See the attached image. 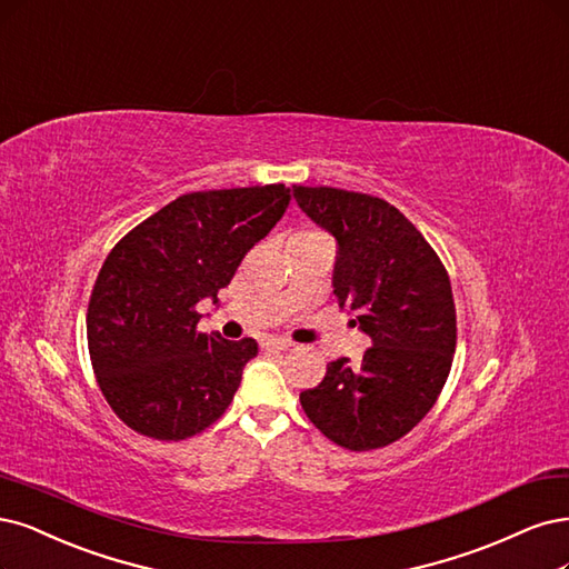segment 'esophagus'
<instances>
[{
  "mask_svg": "<svg viewBox=\"0 0 569 569\" xmlns=\"http://www.w3.org/2000/svg\"><path fill=\"white\" fill-rule=\"evenodd\" d=\"M261 348H266V350H287V348H291V343L284 341V339H266L261 343Z\"/></svg>",
  "mask_w": 569,
  "mask_h": 569,
  "instance_id": "obj_1",
  "label": "esophagus"
}]
</instances>
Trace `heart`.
Here are the masks:
<instances>
[{"instance_id":"b5f03b06","label":"heart","mask_w":569,"mask_h":569,"mask_svg":"<svg viewBox=\"0 0 569 569\" xmlns=\"http://www.w3.org/2000/svg\"><path fill=\"white\" fill-rule=\"evenodd\" d=\"M297 240H325L320 232H301V234H297Z\"/></svg>"}]
</instances>
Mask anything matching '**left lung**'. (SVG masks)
Wrapping results in <instances>:
<instances>
[{"instance_id":"1","label":"left lung","mask_w":569,"mask_h":569,"mask_svg":"<svg viewBox=\"0 0 569 569\" xmlns=\"http://www.w3.org/2000/svg\"><path fill=\"white\" fill-rule=\"evenodd\" d=\"M293 198L337 240L335 297L371 339L358 365L329 362L301 407L352 452L386 447L428 415L447 381L457 346L452 284L433 247L386 200L327 186H293Z\"/></svg>"}]
</instances>
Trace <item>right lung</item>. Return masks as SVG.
I'll return each mask as SVG.
<instances>
[{
  "label": "right lung",
  "mask_w": 569,
  "mask_h": 569,
  "mask_svg": "<svg viewBox=\"0 0 569 569\" xmlns=\"http://www.w3.org/2000/svg\"><path fill=\"white\" fill-rule=\"evenodd\" d=\"M282 183L188 192L114 244L98 272L87 339L98 386L136 433L186 440L217 421L257 358L253 339L200 335L247 251L284 217Z\"/></svg>",
  "instance_id": "add662e5"
}]
</instances>
